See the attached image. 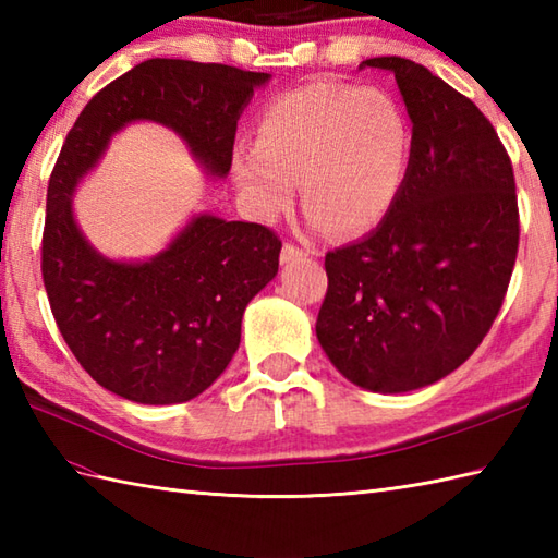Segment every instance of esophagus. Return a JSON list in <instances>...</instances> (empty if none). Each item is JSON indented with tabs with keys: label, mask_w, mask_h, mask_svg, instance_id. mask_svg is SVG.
I'll return each instance as SVG.
<instances>
[{
	"label": "esophagus",
	"mask_w": 558,
	"mask_h": 558,
	"mask_svg": "<svg viewBox=\"0 0 558 558\" xmlns=\"http://www.w3.org/2000/svg\"><path fill=\"white\" fill-rule=\"evenodd\" d=\"M304 256H310L306 248L292 244V242H286V244H282V252H280V264H294V260L304 258Z\"/></svg>",
	"instance_id": "obj_1"
}]
</instances>
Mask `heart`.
<instances>
[{
  "label": "heart",
  "mask_w": 558,
  "mask_h": 558,
  "mask_svg": "<svg viewBox=\"0 0 558 558\" xmlns=\"http://www.w3.org/2000/svg\"><path fill=\"white\" fill-rule=\"evenodd\" d=\"M410 158L412 126L390 93L312 81L268 105L256 146L234 153L232 172L260 220L286 213L300 182L314 228L360 234L393 208Z\"/></svg>",
  "instance_id": "1"
}]
</instances>
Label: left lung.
Wrapping results in <instances>:
<instances>
[{"mask_svg": "<svg viewBox=\"0 0 558 558\" xmlns=\"http://www.w3.org/2000/svg\"><path fill=\"white\" fill-rule=\"evenodd\" d=\"M393 71L412 120L400 196L374 232L326 254L316 338L336 369L374 393H405L456 372L499 314L518 254L513 165L470 98L402 57Z\"/></svg>", "mask_w": 558, "mask_h": 558, "instance_id": "left-lung-1", "label": "left lung"}]
</instances>
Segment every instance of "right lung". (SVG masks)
<instances>
[{
    "label": "right lung",
    "mask_w": 558,
    "mask_h": 558,
    "mask_svg": "<svg viewBox=\"0 0 558 558\" xmlns=\"http://www.w3.org/2000/svg\"><path fill=\"white\" fill-rule=\"evenodd\" d=\"M268 78L146 59L96 93L66 134L47 184L43 282L69 350L117 396L172 405L204 393L240 348L246 304L276 278L282 242L266 225L204 213L158 256L110 260L81 234L71 194L112 134L136 120L170 126L208 174L225 177L236 120Z\"/></svg>",
    "instance_id": "add662e5"
}]
</instances>
